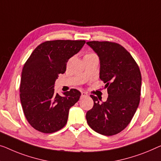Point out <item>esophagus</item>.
<instances>
[{
  "mask_svg": "<svg viewBox=\"0 0 161 161\" xmlns=\"http://www.w3.org/2000/svg\"><path fill=\"white\" fill-rule=\"evenodd\" d=\"M81 97H86V96H87V94L86 92H81Z\"/></svg>",
  "mask_w": 161,
  "mask_h": 161,
  "instance_id": "34e87169",
  "label": "esophagus"
}]
</instances>
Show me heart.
<instances>
[{"mask_svg":"<svg viewBox=\"0 0 161 161\" xmlns=\"http://www.w3.org/2000/svg\"><path fill=\"white\" fill-rule=\"evenodd\" d=\"M95 56V54H93V53H87V54H86L85 56L84 57H87V56Z\"/></svg>","mask_w":161,"mask_h":161,"instance_id":"heart-1","label":"heart"}]
</instances>
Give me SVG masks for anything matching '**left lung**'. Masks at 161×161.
<instances>
[{
	"mask_svg": "<svg viewBox=\"0 0 161 161\" xmlns=\"http://www.w3.org/2000/svg\"><path fill=\"white\" fill-rule=\"evenodd\" d=\"M87 44L100 58V79L105 83L108 97L94 101L87 112L88 125L96 132L112 136L129 125L140 101L142 76L131 54L121 45L108 41H90Z\"/></svg>",
	"mask_w": 161,
	"mask_h": 161,
	"instance_id": "8db88e82",
	"label": "left lung"
}]
</instances>
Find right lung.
I'll list each match as a JSON object with an SVG mask.
<instances>
[{
	"label": "right lung",
	"mask_w": 161,
	"mask_h": 161,
	"mask_svg": "<svg viewBox=\"0 0 161 161\" xmlns=\"http://www.w3.org/2000/svg\"><path fill=\"white\" fill-rule=\"evenodd\" d=\"M85 40H50L38 45L24 65L20 82L21 106L29 124L40 132L53 133L67 123L69 111L80 100L76 89L54 92L55 81L64 74L69 59L77 53Z\"/></svg>",
	"instance_id": "add662e5"
}]
</instances>
